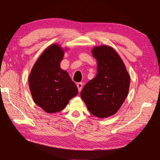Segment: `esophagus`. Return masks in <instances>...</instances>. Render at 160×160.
Here are the masks:
<instances>
[{
  "instance_id": "1",
  "label": "esophagus",
  "mask_w": 160,
  "mask_h": 160,
  "mask_svg": "<svg viewBox=\"0 0 160 160\" xmlns=\"http://www.w3.org/2000/svg\"><path fill=\"white\" fill-rule=\"evenodd\" d=\"M77 86H78V89L79 92H80L82 90V82H78V83H77Z\"/></svg>"
}]
</instances>
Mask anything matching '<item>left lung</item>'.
Segmentation results:
<instances>
[{
    "label": "left lung",
    "mask_w": 160,
    "mask_h": 160,
    "mask_svg": "<svg viewBox=\"0 0 160 160\" xmlns=\"http://www.w3.org/2000/svg\"><path fill=\"white\" fill-rule=\"evenodd\" d=\"M97 60V74L84 86L80 96L88 110L98 118H107L119 111L128 95L130 77L122 58L109 46L92 49Z\"/></svg>",
    "instance_id": "1"
}]
</instances>
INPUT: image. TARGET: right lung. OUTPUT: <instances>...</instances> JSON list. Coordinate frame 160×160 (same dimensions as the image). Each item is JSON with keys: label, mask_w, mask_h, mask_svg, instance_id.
Masks as SVG:
<instances>
[{"label": "right lung", "mask_w": 160, "mask_h": 160, "mask_svg": "<svg viewBox=\"0 0 160 160\" xmlns=\"http://www.w3.org/2000/svg\"><path fill=\"white\" fill-rule=\"evenodd\" d=\"M65 51L57 43L49 46L34 63L28 77L34 103L48 113L61 111L78 93L69 74L60 67Z\"/></svg>", "instance_id": "1"}]
</instances>
